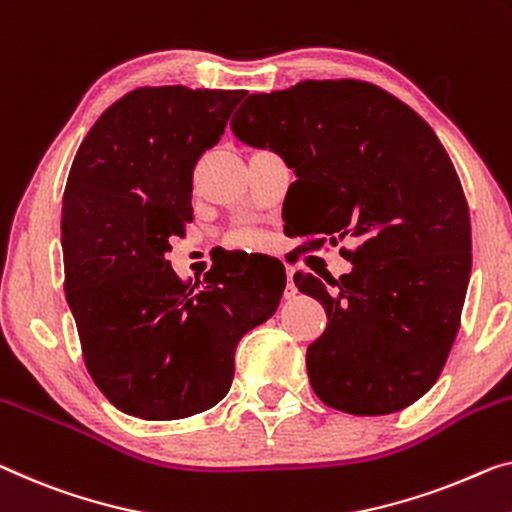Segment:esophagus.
<instances>
[{"instance_id":"34e87169","label":"esophagus","mask_w":512,"mask_h":512,"mask_svg":"<svg viewBox=\"0 0 512 512\" xmlns=\"http://www.w3.org/2000/svg\"><path fill=\"white\" fill-rule=\"evenodd\" d=\"M296 287H294V271L287 269V285H285V299H294Z\"/></svg>"}]
</instances>
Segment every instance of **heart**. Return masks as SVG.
<instances>
[{
  "mask_svg": "<svg viewBox=\"0 0 512 512\" xmlns=\"http://www.w3.org/2000/svg\"><path fill=\"white\" fill-rule=\"evenodd\" d=\"M236 241L250 243V241H255V236H253V234H239V236H236Z\"/></svg>",
  "mask_w": 512,
  "mask_h": 512,
  "instance_id": "heart-1",
  "label": "heart"
}]
</instances>
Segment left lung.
Listing matches in <instances>:
<instances>
[{
	"instance_id": "8db88e82",
	"label": "left lung",
	"mask_w": 512,
	"mask_h": 512,
	"mask_svg": "<svg viewBox=\"0 0 512 512\" xmlns=\"http://www.w3.org/2000/svg\"><path fill=\"white\" fill-rule=\"evenodd\" d=\"M232 133L285 158L292 207L317 246L345 236L352 271L326 287L296 273L329 324L308 347L312 391L356 416L400 411L430 391L460 329L471 223L460 177L423 117L361 80H305L250 94ZM285 200V202H287Z\"/></svg>"
}]
</instances>
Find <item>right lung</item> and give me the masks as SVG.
Returning <instances> with one entry per match:
<instances>
[{"label":"right lung","mask_w":512,"mask_h":512,"mask_svg":"<svg viewBox=\"0 0 512 512\" xmlns=\"http://www.w3.org/2000/svg\"><path fill=\"white\" fill-rule=\"evenodd\" d=\"M248 91L142 87L82 140L61 207L66 301L91 379L144 421L211 409L234 352L278 310L285 266L234 253L195 285L165 262L193 220V170Z\"/></svg>","instance_id":"right-lung-1"}]
</instances>
